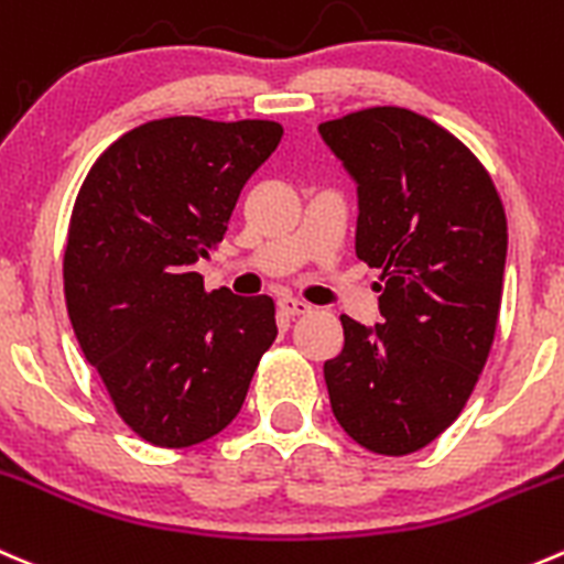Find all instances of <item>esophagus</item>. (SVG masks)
<instances>
[{
  "mask_svg": "<svg viewBox=\"0 0 564 564\" xmlns=\"http://www.w3.org/2000/svg\"><path fill=\"white\" fill-rule=\"evenodd\" d=\"M278 308H281L286 316L311 314V305L305 303V300H297V297H281L278 300Z\"/></svg>",
  "mask_w": 564,
  "mask_h": 564,
  "instance_id": "1",
  "label": "esophagus"
}]
</instances>
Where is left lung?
Instances as JSON below:
<instances>
[{"mask_svg":"<svg viewBox=\"0 0 564 564\" xmlns=\"http://www.w3.org/2000/svg\"><path fill=\"white\" fill-rule=\"evenodd\" d=\"M358 184L355 253L382 270L380 322L341 316L325 360L344 433L377 455L433 444L460 415L496 336L507 217L482 162L444 126L402 107L319 123Z\"/></svg>","mask_w":564,"mask_h":564,"instance_id":"obj_1","label":"left lung"}]
</instances>
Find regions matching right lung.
<instances>
[{"instance_id":"1","label":"right lung","mask_w":564,"mask_h":564,"mask_svg":"<svg viewBox=\"0 0 564 564\" xmlns=\"http://www.w3.org/2000/svg\"><path fill=\"white\" fill-rule=\"evenodd\" d=\"M281 134L275 120H151L118 137L76 195L63 259L70 325L149 444L182 449L226 430L275 341L272 297L206 292L193 267L223 242Z\"/></svg>"}]
</instances>
